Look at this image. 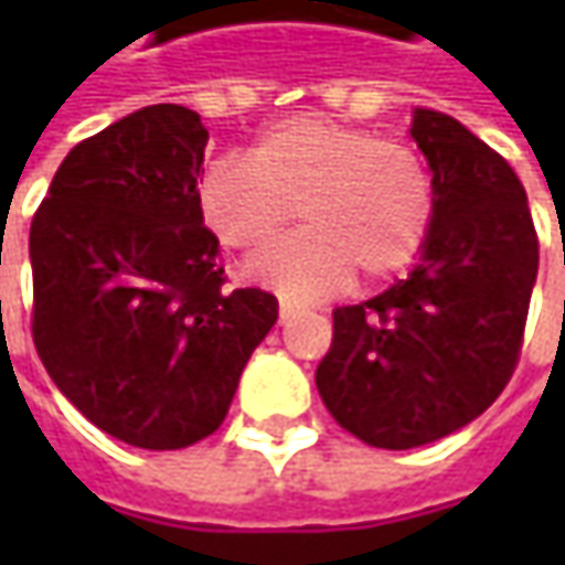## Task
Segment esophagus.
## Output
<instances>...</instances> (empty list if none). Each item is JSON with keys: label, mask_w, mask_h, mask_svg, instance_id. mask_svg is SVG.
<instances>
[{"label": "esophagus", "mask_w": 565, "mask_h": 565, "mask_svg": "<svg viewBox=\"0 0 565 565\" xmlns=\"http://www.w3.org/2000/svg\"><path fill=\"white\" fill-rule=\"evenodd\" d=\"M295 311H298V308H295L292 301H279V320H282V323H286L289 317H295Z\"/></svg>", "instance_id": "34e87169"}]
</instances>
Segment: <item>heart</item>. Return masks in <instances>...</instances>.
Instances as JSON below:
<instances>
[{
    "mask_svg": "<svg viewBox=\"0 0 565 565\" xmlns=\"http://www.w3.org/2000/svg\"><path fill=\"white\" fill-rule=\"evenodd\" d=\"M198 206L206 228L235 250L270 245L298 206L308 228L254 257L245 273L289 301H311L345 289L355 273L377 282L408 270L430 238L437 194L415 147L305 113L270 125L250 160L206 166Z\"/></svg>",
    "mask_w": 565,
    "mask_h": 565,
    "instance_id": "obj_1",
    "label": "heart"
}]
</instances>
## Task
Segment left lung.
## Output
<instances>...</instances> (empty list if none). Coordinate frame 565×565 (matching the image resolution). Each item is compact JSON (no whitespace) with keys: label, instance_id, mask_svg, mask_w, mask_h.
Wrapping results in <instances>:
<instances>
[{"label":"left lung","instance_id":"obj_1","mask_svg":"<svg viewBox=\"0 0 565 565\" xmlns=\"http://www.w3.org/2000/svg\"><path fill=\"white\" fill-rule=\"evenodd\" d=\"M437 213L422 260L333 311L317 393L339 427L412 449L475 422L510 383L537 279V232L512 166L462 121L415 109Z\"/></svg>","mask_w":565,"mask_h":565}]
</instances>
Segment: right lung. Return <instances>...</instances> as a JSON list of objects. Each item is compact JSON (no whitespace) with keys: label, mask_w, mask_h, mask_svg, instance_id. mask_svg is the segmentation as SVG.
I'll return each mask as SVG.
<instances>
[{"label":"right lung","mask_w":565,"mask_h":565,"mask_svg":"<svg viewBox=\"0 0 565 565\" xmlns=\"http://www.w3.org/2000/svg\"><path fill=\"white\" fill-rule=\"evenodd\" d=\"M206 138L194 109L143 106L72 147L31 223L36 355L87 422L141 449L210 437L279 317L270 292L223 289L198 206Z\"/></svg>","instance_id":"1"}]
</instances>
